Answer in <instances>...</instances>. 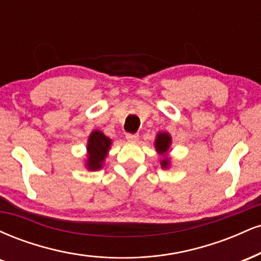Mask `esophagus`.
I'll return each instance as SVG.
<instances>
[{
	"mask_svg": "<svg viewBox=\"0 0 261 261\" xmlns=\"http://www.w3.org/2000/svg\"><path fill=\"white\" fill-rule=\"evenodd\" d=\"M126 140L131 141V142H136V141L139 140V134H127Z\"/></svg>",
	"mask_w": 261,
	"mask_h": 261,
	"instance_id": "obj_1",
	"label": "esophagus"
}]
</instances>
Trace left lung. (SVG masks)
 I'll use <instances>...</instances> for the list:
<instances>
[{
  "label": "left lung",
  "instance_id": "obj_1",
  "mask_svg": "<svg viewBox=\"0 0 261 261\" xmlns=\"http://www.w3.org/2000/svg\"><path fill=\"white\" fill-rule=\"evenodd\" d=\"M170 143H172V137H170V135L168 133H158L157 134V137H155V141H154V147H155V151H157L158 153H160L161 155H163V158H162V161H161V167L163 169L168 168L169 164H170L169 158L166 155L170 147Z\"/></svg>",
  "mask_w": 261,
  "mask_h": 261
}]
</instances>
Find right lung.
I'll return each instance as SVG.
<instances>
[{
  "instance_id": "right-lung-1",
  "label": "right lung",
  "mask_w": 261,
  "mask_h": 261,
  "mask_svg": "<svg viewBox=\"0 0 261 261\" xmlns=\"http://www.w3.org/2000/svg\"><path fill=\"white\" fill-rule=\"evenodd\" d=\"M112 140L107 137L101 131L94 130L88 137L87 143V162L88 170H98L103 167V162L109 152Z\"/></svg>"
}]
</instances>
